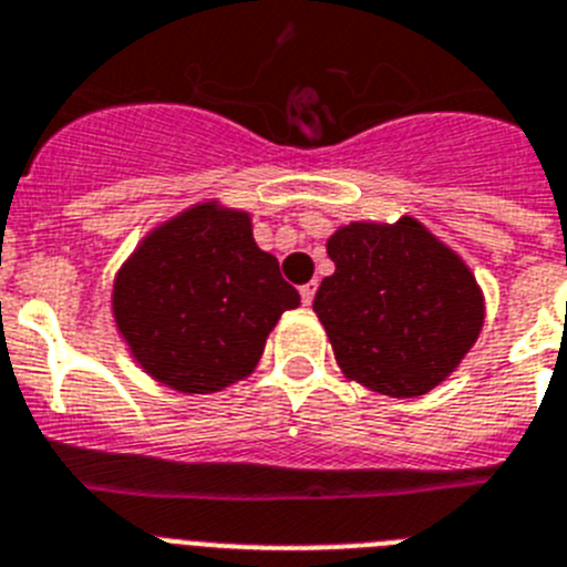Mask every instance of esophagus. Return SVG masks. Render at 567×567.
Returning <instances> with one entry per match:
<instances>
[{
    "mask_svg": "<svg viewBox=\"0 0 567 567\" xmlns=\"http://www.w3.org/2000/svg\"><path fill=\"white\" fill-rule=\"evenodd\" d=\"M313 293H317V282H308L299 288V297H302L305 305H311L313 302Z\"/></svg>",
    "mask_w": 567,
    "mask_h": 567,
    "instance_id": "esophagus-1",
    "label": "esophagus"
}]
</instances>
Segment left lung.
Segmentation results:
<instances>
[{
	"label": "left lung",
	"mask_w": 567,
	"mask_h": 567,
	"mask_svg": "<svg viewBox=\"0 0 567 567\" xmlns=\"http://www.w3.org/2000/svg\"><path fill=\"white\" fill-rule=\"evenodd\" d=\"M337 270L313 297L344 379L393 400L442 385L480 339L474 270L420 219L348 223L328 239Z\"/></svg>",
	"instance_id": "1"
}]
</instances>
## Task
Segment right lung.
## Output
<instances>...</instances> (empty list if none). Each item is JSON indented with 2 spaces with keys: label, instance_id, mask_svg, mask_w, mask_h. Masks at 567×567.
I'll use <instances>...</instances> for the list:
<instances>
[{
  "label": "right lung",
  "instance_id": "add662e5",
  "mask_svg": "<svg viewBox=\"0 0 567 567\" xmlns=\"http://www.w3.org/2000/svg\"><path fill=\"white\" fill-rule=\"evenodd\" d=\"M299 293L254 239V216L202 199L147 230L111 288L116 333L136 365L179 393H219L259 365Z\"/></svg>",
  "mask_w": 567,
  "mask_h": 567
}]
</instances>
